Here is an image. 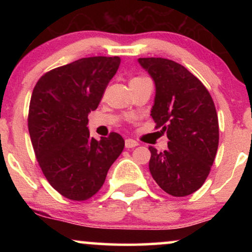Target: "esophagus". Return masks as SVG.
<instances>
[{"mask_svg":"<svg viewBox=\"0 0 252 252\" xmlns=\"http://www.w3.org/2000/svg\"><path fill=\"white\" fill-rule=\"evenodd\" d=\"M138 146L137 141L132 140V138H126V148H135V147Z\"/></svg>","mask_w":252,"mask_h":252,"instance_id":"esophagus-1","label":"esophagus"}]
</instances>
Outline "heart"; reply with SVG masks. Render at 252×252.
Segmentation results:
<instances>
[{
  "instance_id": "heart-1",
  "label": "heart",
  "mask_w": 252,
  "mask_h": 252,
  "mask_svg": "<svg viewBox=\"0 0 252 252\" xmlns=\"http://www.w3.org/2000/svg\"><path fill=\"white\" fill-rule=\"evenodd\" d=\"M137 78H141V77H136V78H134V79H137Z\"/></svg>"
}]
</instances>
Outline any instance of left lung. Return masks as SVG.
Returning <instances> with one entry per match:
<instances>
[{"mask_svg": "<svg viewBox=\"0 0 252 252\" xmlns=\"http://www.w3.org/2000/svg\"><path fill=\"white\" fill-rule=\"evenodd\" d=\"M155 82L150 116L166 132L168 148L149 147V170L156 184L173 196H186L204 185L219 143L216 106L205 85L186 67L164 58H140Z\"/></svg>", "mask_w": 252, "mask_h": 252, "instance_id": "1", "label": "left lung"}]
</instances>
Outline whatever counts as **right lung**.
<instances>
[{
	"label": "right lung",
	"mask_w": 252,
	"mask_h": 252,
	"mask_svg": "<svg viewBox=\"0 0 252 252\" xmlns=\"http://www.w3.org/2000/svg\"><path fill=\"white\" fill-rule=\"evenodd\" d=\"M120 63V57L82 58L46 72L34 86L28 111L32 146L45 178L70 200L96 194L123 152L120 134L98 141L86 126Z\"/></svg>",
	"instance_id": "1"
}]
</instances>
